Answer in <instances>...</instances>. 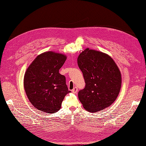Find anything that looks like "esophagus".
Listing matches in <instances>:
<instances>
[{"label":"esophagus","instance_id":"34e87169","mask_svg":"<svg viewBox=\"0 0 146 146\" xmlns=\"http://www.w3.org/2000/svg\"><path fill=\"white\" fill-rule=\"evenodd\" d=\"M72 92H74V93H77V92H78V88L77 87H74L72 90Z\"/></svg>","mask_w":146,"mask_h":146}]
</instances>
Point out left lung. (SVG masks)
Here are the masks:
<instances>
[{
	"label": "left lung",
	"instance_id": "1",
	"mask_svg": "<svg viewBox=\"0 0 146 146\" xmlns=\"http://www.w3.org/2000/svg\"><path fill=\"white\" fill-rule=\"evenodd\" d=\"M77 63L86 83L78 93L84 108L97 112L109 107L121 87V74L115 62L104 53L88 48L79 55Z\"/></svg>",
	"mask_w": 146,
	"mask_h": 146
}]
</instances>
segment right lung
<instances>
[{"label": "right lung", "instance_id": "obj_1", "mask_svg": "<svg viewBox=\"0 0 146 146\" xmlns=\"http://www.w3.org/2000/svg\"><path fill=\"white\" fill-rule=\"evenodd\" d=\"M66 60L63 54L46 52L38 55L26 70L24 85L29 101L38 110L55 113L70 91L59 73Z\"/></svg>", "mask_w": 146, "mask_h": 146}]
</instances>
